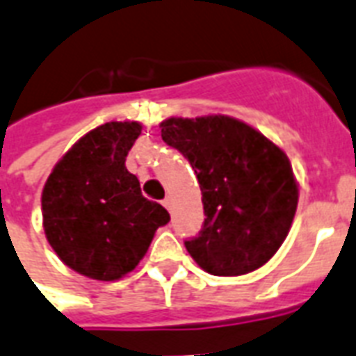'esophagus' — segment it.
<instances>
[{
	"label": "esophagus",
	"instance_id": "1",
	"mask_svg": "<svg viewBox=\"0 0 356 356\" xmlns=\"http://www.w3.org/2000/svg\"><path fill=\"white\" fill-rule=\"evenodd\" d=\"M162 204H163V206H165V208L170 209V211H171V209H173V200H171L170 196H168V198H165V200H163Z\"/></svg>",
	"mask_w": 356,
	"mask_h": 356
}]
</instances>
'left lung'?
Here are the masks:
<instances>
[{"instance_id": "1", "label": "left lung", "mask_w": 356, "mask_h": 356, "mask_svg": "<svg viewBox=\"0 0 356 356\" xmlns=\"http://www.w3.org/2000/svg\"><path fill=\"white\" fill-rule=\"evenodd\" d=\"M162 139L193 165L204 204L200 234L186 240L194 261L216 276L257 270L293 223L299 186L282 148L242 120L223 114L171 116Z\"/></svg>"}]
</instances>
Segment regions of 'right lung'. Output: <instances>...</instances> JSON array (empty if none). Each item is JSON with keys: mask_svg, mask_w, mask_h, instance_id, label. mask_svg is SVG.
Returning <instances> with one entry per match:
<instances>
[{"mask_svg": "<svg viewBox=\"0 0 356 356\" xmlns=\"http://www.w3.org/2000/svg\"><path fill=\"white\" fill-rule=\"evenodd\" d=\"M139 122H106L86 133L55 163L42 191L43 231L76 273L114 282L137 267L170 213L140 193L125 156Z\"/></svg>", "mask_w": 356, "mask_h": 356, "instance_id": "obj_1", "label": "right lung"}]
</instances>
